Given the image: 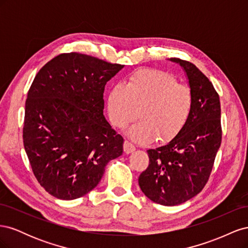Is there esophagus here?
<instances>
[{"instance_id":"esophagus-1","label":"esophagus","mask_w":248,"mask_h":248,"mask_svg":"<svg viewBox=\"0 0 248 248\" xmlns=\"http://www.w3.org/2000/svg\"><path fill=\"white\" fill-rule=\"evenodd\" d=\"M123 148H124V152L129 154V153H132L133 151H136V146L132 145L130 141L128 140H125L124 141V145H123Z\"/></svg>"}]
</instances>
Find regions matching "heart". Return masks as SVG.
Masks as SVG:
<instances>
[{"instance_id":"heart-1","label":"heart","mask_w":248,"mask_h":248,"mask_svg":"<svg viewBox=\"0 0 248 248\" xmlns=\"http://www.w3.org/2000/svg\"><path fill=\"white\" fill-rule=\"evenodd\" d=\"M193 108L191 89L171 74L158 69L144 68L131 74L126 86L117 84L108 97V117L119 128L130 127L129 137L148 142L155 137L161 142L170 141L182 131Z\"/></svg>"}]
</instances>
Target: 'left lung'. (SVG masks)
<instances>
[{"mask_svg":"<svg viewBox=\"0 0 248 248\" xmlns=\"http://www.w3.org/2000/svg\"><path fill=\"white\" fill-rule=\"evenodd\" d=\"M186 72L193 108L182 131L169 144L148 150L149 166L139 177L145 196L163 206L183 204L208 182L221 144L220 101L212 82L198 67L171 58Z\"/></svg>","mask_w":248,"mask_h":248,"instance_id":"8db88e82","label":"left lung"}]
</instances>
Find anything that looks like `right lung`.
I'll list each match as a JSON object with an SVG mask.
<instances>
[{
    "instance_id": "right-lung-1",
    "label": "right lung",
    "mask_w": 248,
    "mask_h": 248,
    "mask_svg": "<svg viewBox=\"0 0 248 248\" xmlns=\"http://www.w3.org/2000/svg\"><path fill=\"white\" fill-rule=\"evenodd\" d=\"M124 65L78 52L55 57L32 82L22 139L37 181L52 197L76 200L100 182L123 138L103 116L107 82Z\"/></svg>"
}]
</instances>
